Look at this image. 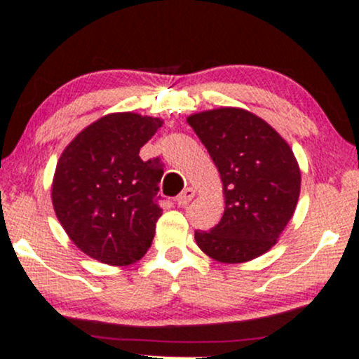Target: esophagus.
Returning a JSON list of instances; mask_svg holds the SVG:
<instances>
[{"instance_id": "esophagus-1", "label": "esophagus", "mask_w": 359, "mask_h": 359, "mask_svg": "<svg viewBox=\"0 0 359 359\" xmlns=\"http://www.w3.org/2000/svg\"><path fill=\"white\" fill-rule=\"evenodd\" d=\"M194 197H195V190L194 189H190V187L184 189L182 192L179 194V197H177V205L185 207L187 203H190V201H192Z\"/></svg>"}]
</instances>
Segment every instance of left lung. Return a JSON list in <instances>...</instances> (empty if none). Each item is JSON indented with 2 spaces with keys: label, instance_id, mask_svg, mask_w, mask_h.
I'll return each mask as SVG.
<instances>
[{
  "label": "left lung",
  "instance_id": "left-lung-1",
  "mask_svg": "<svg viewBox=\"0 0 359 359\" xmlns=\"http://www.w3.org/2000/svg\"><path fill=\"white\" fill-rule=\"evenodd\" d=\"M210 154L224 185L225 210L198 248L220 263H245L278 242L300 197L302 172L288 142L269 122L240 107L187 117Z\"/></svg>",
  "mask_w": 359,
  "mask_h": 359
}]
</instances>
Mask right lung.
I'll use <instances>...</instances> for the list:
<instances>
[{
	"mask_svg": "<svg viewBox=\"0 0 359 359\" xmlns=\"http://www.w3.org/2000/svg\"><path fill=\"white\" fill-rule=\"evenodd\" d=\"M162 124L161 117L112 112L81 130L59 157L54 212L72 243L94 260L127 266L151 247L164 170L139 151Z\"/></svg>",
	"mask_w": 359,
	"mask_h": 359,
	"instance_id": "1",
	"label": "right lung"
}]
</instances>
